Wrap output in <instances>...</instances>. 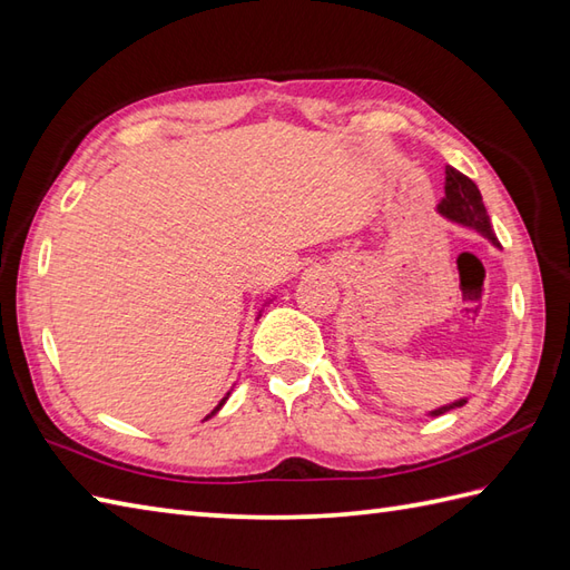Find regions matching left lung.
I'll return each instance as SVG.
<instances>
[{
	"label": "left lung",
	"instance_id": "left-lung-1",
	"mask_svg": "<svg viewBox=\"0 0 570 570\" xmlns=\"http://www.w3.org/2000/svg\"><path fill=\"white\" fill-rule=\"evenodd\" d=\"M436 210H440V214L446 220L464 225V228L475 230L479 235H483L485 240H491L495 247H500L498 237L493 233L491 218H488V210L483 206L479 187H475V184L466 175H461V171L454 169V167H446L444 198L440 202V206H436ZM461 405H466V399H459V401L449 403V405L430 410V415L432 417L444 415L446 410H454V407H461Z\"/></svg>",
	"mask_w": 570,
	"mask_h": 570
}]
</instances>
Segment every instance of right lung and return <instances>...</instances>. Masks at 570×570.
Instances as JSON below:
<instances>
[{
	"label": "right lung",
	"mask_w": 570,
	"mask_h": 570,
	"mask_svg": "<svg viewBox=\"0 0 570 570\" xmlns=\"http://www.w3.org/2000/svg\"><path fill=\"white\" fill-rule=\"evenodd\" d=\"M228 395H230V393H228ZM228 395H225V399H223V401H220V403H218V405L214 407V413H210V415H216V413H218V410L223 407V403H225V401H228ZM210 415H206V417H210Z\"/></svg>",
	"instance_id": "obj_1"
}]
</instances>
